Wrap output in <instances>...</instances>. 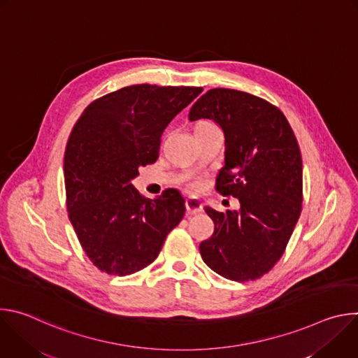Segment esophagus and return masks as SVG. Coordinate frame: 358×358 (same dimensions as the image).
<instances>
[{
    "instance_id": "obj_1",
    "label": "esophagus",
    "mask_w": 358,
    "mask_h": 358,
    "mask_svg": "<svg viewBox=\"0 0 358 358\" xmlns=\"http://www.w3.org/2000/svg\"><path fill=\"white\" fill-rule=\"evenodd\" d=\"M185 208L189 214H199V213H202L203 206H202V202L199 199L191 196L185 201Z\"/></svg>"
}]
</instances>
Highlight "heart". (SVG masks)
Wrapping results in <instances>:
<instances>
[{
  "mask_svg": "<svg viewBox=\"0 0 358 358\" xmlns=\"http://www.w3.org/2000/svg\"><path fill=\"white\" fill-rule=\"evenodd\" d=\"M208 126H214V124H213V123H208V122H201V123H198V124L195 126V129H196V127H208ZM188 185H189L192 189H196V188L199 187V182H198V181H191Z\"/></svg>",
  "mask_w": 358,
  "mask_h": 358,
  "instance_id": "b5f03b06",
  "label": "heart"
}]
</instances>
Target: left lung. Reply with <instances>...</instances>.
<instances>
[{"mask_svg":"<svg viewBox=\"0 0 358 358\" xmlns=\"http://www.w3.org/2000/svg\"><path fill=\"white\" fill-rule=\"evenodd\" d=\"M188 119L214 120L225 136V164L217 191L239 199V211L206 207L214 234L199 253L218 275L255 280L282 258L301 213L303 169L294 133L269 101L246 92L217 87L192 105Z\"/></svg>","mask_w":358,"mask_h":358,"instance_id":"8db88e82","label":"left lung"}]
</instances>
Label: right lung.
I'll return each mask as SVG.
<instances>
[{
  "instance_id": "add662e5",
  "label": "right lung",
  "mask_w": 358,
  "mask_h": 358,
  "mask_svg": "<svg viewBox=\"0 0 358 358\" xmlns=\"http://www.w3.org/2000/svg\"><path fill=\"white\" fill-rule=\"evenodd\" d=\"M202 92L194 86L131 85L83 110L65 150L66 207L92 264L127 276L148 266L185 214L174 189L144 198L131 184L159 159L167 124Z\"/></svg>"
}]
</instances>
